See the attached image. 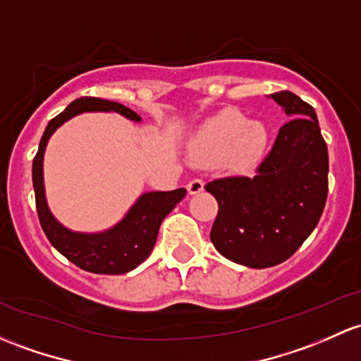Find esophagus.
<instances>
[{
    "instance_id": "34e87169",
    "label": "esophagus",
    "mask_w": 361,
    "mask_h": 361,
    "mask_svg": "<svg viewBox=\"0 0 361 361\" xmlns=\"http://www.w3.org/2000/svg\"><path fill=\"white\" fill-rule=\"evenodd\" d=\"M187 190L190 195H195V193H200L204 190V181L199 180V178H193L192 181H188Z\"/></svg>"
}]
</instances>
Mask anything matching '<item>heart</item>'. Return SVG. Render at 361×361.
I'll return each instance as SVG.
<instances>
[{
	"instance_id": "b5f03b06",
	"label": "heart",
	"mask_w": 361,
	"mask_h": 361,
	"mask_svg": "<svg viewBox=\"0 0 361 361\" xmlns=\"http://www.w3.org/2000/svg\"><path fill=\"white\" fill-rule=\"evenodd\" d=\"M268 131L261 123H250L242 112L226 109L207 119L190 140V154L197 162L231 168H247L263 154Z\"/></svg>"
}]
</instances>
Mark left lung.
<instances>
[{"label": "left lung", "instance_id": "1", "mask_svg": "<svg viewBox=\"0 0 361 361\" xmlns=\"http://www.w3.org/2000/svg\"><path fill=\"white\" fill-rule=\"evenodd\" d=\"M271 98L292 119L256 173L206 185L218 200L211 242L226 259L249 268L289 259L320 221L329 192L327 143L314 109L290 91Z\"/></svg>", "mask_w": 361, "mask_h": 361}]
</instances>
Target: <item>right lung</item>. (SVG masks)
<instances>
[{
	"label": "right lung",
	"mask_w": 361,
	"mask_h": 361,
	"mask_svg": "<svg viewBox=\"0 0 361 361\" xmlns=\"http://www.w3.org/2000/svg\"><path fill=\"white\" fill-rule=\"evenodd\" d=\"M119 112L131 121H142L131 109L104 100V98L82 97L74 100L69 107L48 123L47 130L41 136L39 149L32 161V185L36 195V211L39 216L41 228L48 237L50 244L67 257L71 263L81 270L100 275H121L135 270L150 256L157 240L161 223L176 204L187 195L185 188L171 192H149L143 193L135 206L128 211L123 221L117 223L111 230L102 233H78L60 225L48 209L43 185V155L50 136L59 126H62L71 117L81 112Z\"/></svg>",
	"instance_id": "right-lung-1"
}]
</instances>
